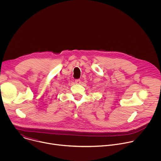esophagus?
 Returning a JSON list of instances; mask_svg holds the SVG:
<instances>
[{
  "mask_svg": "<svg viewBox=\"0 0 161 161\" xmlns=\"http://www.w3.org/2000/svg\"><path fill=\"white\" fill-rule=\"evenodd\" d=\"M75 83H76V84H80V83H81L80 80H75Z\"/></svg>",
  "mask_w": 161,
  "mask_h": 161,
  "instance_id": "obj_1",
  "label": "esophagus"
}]
</instances>
